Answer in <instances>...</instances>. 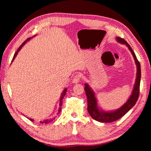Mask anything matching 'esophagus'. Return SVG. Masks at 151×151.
Here are the masks:
<instances>
[{"label": "esophagus", "instance_id": "obj_1", "mask_svg": "<svg viewBox=\"0 0 151 151\" xmlns=\"http://www.w3.org/2000/svg\"><path fill=\"white\" fill-rule=\"evenodd\" d=\"M82 77V75L80 72H78L77 73V74L75 75L74 79H73L72 80V83H74V84H76V83H78L81 80V78Z\"/></svg>", "mask_w": 151, "mask_h": 151}]
</instances>
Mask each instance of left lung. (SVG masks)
<instances>
[{
	"instance_id": "1",
	"label": "left lung",
	"mask_w": 151,
	"mask_h": 151,
	"mask_svg": "<svg viewBox=\"0 0 151 151\" xmlns=\"http://www.w3.org/2000/svg\"><path fill=\"white\" fill-rule=\"evenodd\" d=\"M116 40L118 42L125 44L130 50L132 55L134 57L135 62L137 65V77L135 80V83L133 91L130 96V97L128 99V101L123 105L119 109H116L113 111H104L100 110L98 108L97 104V100L95 97V94L92 89L88 84H85L84 90L86 91V94L88 99V111L91 116L94 120L100 122H115L118 119H120L123 115L129 111L130 109L135 104L137 101L139 96L140 91V77H141V69L140 64L136 57L135 54L133 50L132 49L130 45L127 43L126 41L120 37H116Z\"/></svg>"
}]
</instances>
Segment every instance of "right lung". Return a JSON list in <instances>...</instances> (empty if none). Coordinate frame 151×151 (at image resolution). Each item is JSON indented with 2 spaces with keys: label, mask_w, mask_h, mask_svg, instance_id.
<instances>
[{
  "label": "right lung",
  "mask_w": 151,
  "mask_h": 151,
  "mask_svg": "<svg viewBox=\"0 0 151 151\" xmlns=\"http://www.w3.org/2000/svg\"><path fill=\"white\" fill-rule=\"evenodd\" d=\"M31 39V38H28L27 39L26 41H24V42L22 43V45H21V46L19 47V48L17 49V52L15 53V54H14V57H13V58H12V62L14 60V59L15 58V57H16V55H17V53H18V52L19 51V50L21 49V48L22 47V46H23V45L28 42V40H29ZM66 92H67V89L65 88L64 90H63V93H62V95H61V96H60V104H59V106H60V108H59V109H58V113H60V111H61V109H62V108H61V106H62V102H63V98H64V96H65V94H66ZM55 118H53V119H50V120H45V121H43V122H41V123H50V122H52ZM29 120H31V121H32V122H33V119H31V118H29Z\"/></svg>",
  "instance_id": "add662e5"
}]
</instances>
